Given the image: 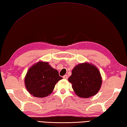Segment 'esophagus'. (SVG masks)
I'll return each mask as SVG.
<instances>
[{
    "label": "esophagus",
    "mask_w": 127,
    "mask_h": 127,
    "mask_svg": "<svg viewBox=\"0 0 127 127\" xmlns=\"http://www.w3.org/2000/svg\"><path fill=\"white\" fill-rule=\"evenodd\" d=\"M63 78H64V79H67L68 77L67 75H64L63 77Z\"/></svg>",
    "instance_id": "obj_1"
}]
</instances>
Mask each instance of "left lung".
Returning <instances> with one entry per match:
<instances>
[{
    "mask_svg": "<svg viewBox=\"0 0 127 127\" xmlns=\"http://www.w3.org/2000/svg\"><path fill=\"white\" fill-rule=\"evenodd\" d=\"M68 81L75 94L81 98H89L98 93L102 85L100 71L93 64H78L72 70Z\"/></svg>",
    "mask_w": 127,
    "mask_h": 127,
    "instance_id": "obj_1",
    "label": "left lung"
}]
</instances>
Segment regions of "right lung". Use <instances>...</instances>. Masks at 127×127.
Listing matches in <instances>:
<instances>
[{"label":"right lung","instance_id":"add662e5","mask_svg":"<svg viewBox=\"0 0 127 127\" xmlns=\"http://www.w3.org/2000/svg\"><path fill=\"white\" fill-rule=\"evenodd\" d=\"M62 79L58 71L48 62H39L29 69L24 82L30 94L36 97L44 98L52 93L55 85Z\"/></svg>","mask_w":127,"mask_h":127}]
</instances>
